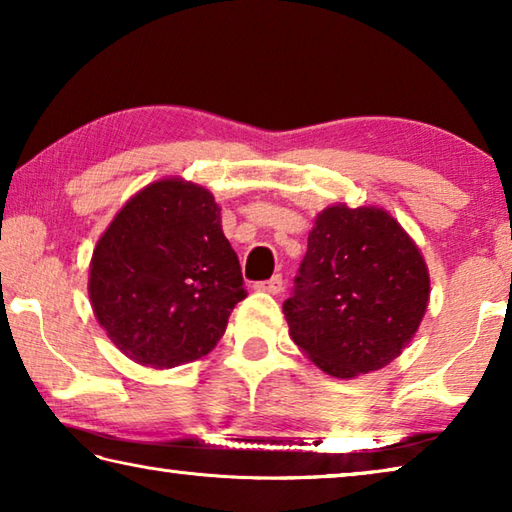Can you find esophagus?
<instances>
[{"mask_svg": "<svg viewBox=\"0 0 512 512\" xmlns=\"http://www.w3.org/2000/svg\"><path fill=\"white\" fill-rule=\"evenodd\" d=\"M255 291H264V293H273V296H277L284 289V280L282 275H273L271 280H262V282H255L253 284Z\"/></svg>", "mask_w": 512, "mask_h": 512, "instance_id": "1", "label": "esophagus"}]
</instances>
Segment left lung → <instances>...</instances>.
I'll return each mask as SVG.
<instances>
[{
	"instance_id": "1",
	"label": "left lung",
	"mask_w": 512,
	"mask_h": 512,
	"mask_svg": "<svg viewBox=\"0 0 512 512\" xmlns=\"http://www.w3.org/2000/svg\"><path fill=\"white\" fill-rule=\"evenodd\" d=\"M429 293L420 248L391 212L334 203L316 216L282 309L300 352L327 375L352 379L400 357Z\"/></svg>"
}]
</instances>
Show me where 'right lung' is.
Wrapping results in <instances>:
<instances>
[{
  "label": "right lung",
  "instance_id": "right-lung-1",
  "mask_svg": "<svg viewBox=\"0 0 512 512\" xmlns=\"http://www.w3.org/2000/svg\"><path fill=\"white\" fill-rule=\"evenodd\" d=\"M88 293L108 339L135 363L176 368L212 352L246 298L214 196L169 176L128 198L94 246Z\"/></svg>",
  "mask_w": 512,
  "mask_h": 512
}]
</instances>
